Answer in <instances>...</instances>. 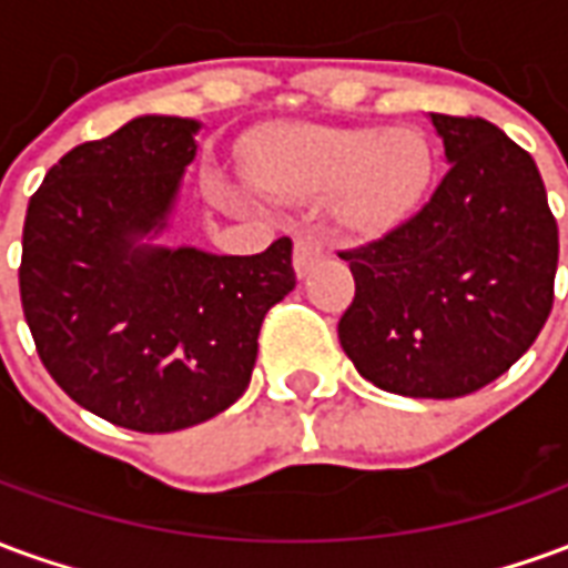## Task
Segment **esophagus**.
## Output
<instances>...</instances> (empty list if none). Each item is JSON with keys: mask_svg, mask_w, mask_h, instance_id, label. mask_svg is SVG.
<instances>
[{"mask_svg": "<svg viewBox=\"0 0 568 568\" xmlns=\"http://www.w3.org/2000/svg\"><path fill=\"white\" fill-rule=\"evenodd\" d=\"M328 255V246L316 231H307L295 240V273L297 276H307L322 258Z\"/></svg>", "mask_w": 568, "mask_h": 568, "instance_id": "obj_1", "label": "esophagus"}]
</instances>
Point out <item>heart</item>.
<instances>
[{"label":"heart","instance_id":"obj_1","mask_svg":"<svg viewBox=\"0 0 568 568\" xmlns=\"http://www.w3.org/2000/svg\"><path fill=\"white\" fill-rule=\"evenodd\" d=\"M432 175L417 130L301 128L261 145L252 182L280 200L334 197L346 227L377 231L402 219Z\"/></svg>","mask_w":568,"mask_h":568}]
</instances>
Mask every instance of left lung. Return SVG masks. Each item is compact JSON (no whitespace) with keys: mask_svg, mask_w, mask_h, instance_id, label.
I'll list each match as a JSON object with an SVG mask.
<instances>
[{"mask_svg":"<svg viewBox=\"0 0 568 568\" xmlns=\"http://www.w3.org/2000/svg\"><path fill=\"white\" fill-rule=\"evenodd\" d=\"M450 170L417 215L346 248L337 337L386 393L459 398L501 377L554 307L557 219L536 161L484 118L432 115Z\"/></svg>","mask_w":568,"mask_h":568,"instance_id":"1","label":"left lung"}]
</instances>
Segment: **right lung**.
Returning a JSON list of instances; mask_svg holds the SVG:
<instances>
[{"label": "right lung", "mask_w": 568, "mask_h": 568, "mask_svg": "<svg viewBox=\"0 0 568 568\" xmlns=\"http://www.w3.org/2000/svg\"><path fill=\"white\" fill-rule=\"evenodd\" d=\"M191 118L142 115L81 142L30 197L20 304L57 386L133 432L197 426L246 393L261 322L295 288L292 240L261 255L142 243L197 154Z\"/></svg>", "instance_id": "add662e5"}]
</instances>
